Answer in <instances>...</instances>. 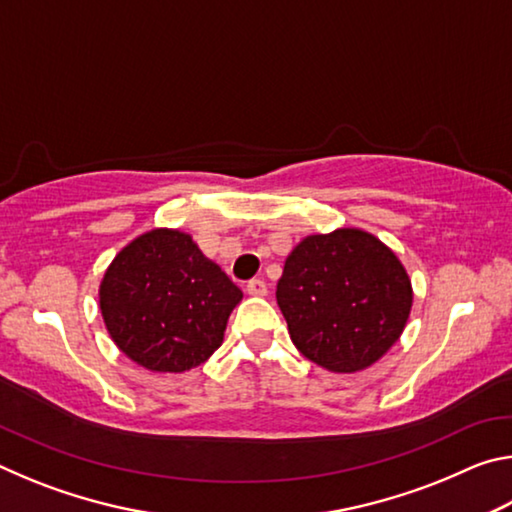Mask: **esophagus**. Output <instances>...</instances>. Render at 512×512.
<instances>
[{
	"label": "esophagus",
	"mask_w": 512,
	"mask_h": 512,
	"mask_svg": "<svg viewBox=\"0 0 512 512\" xmlns=\"http://www.w3.org/2000/svg\"><path fill=\"white\" fill-rule=\"evenodd\" d=\"M246 291L250 293V296H266L268 293V289H266V282L262 280V277H255V280H250L248 284H246Z\"/></svg>",
	"instance_id": "esophagus-1"
}]
</instances>
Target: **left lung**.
Wrapping results in <instances>:
<instances>
[{
  "label": "left lung",
  "instance_id": "8db88e82",
  "mask_svg": "<svg viewBox=\"0 0 512 512\" xmlns=\"http://www.w3.org/2000/svg\"><path fill=\"white\" fill-rule=\"evenodd\" d=\"M275 296L293 345L332 372H357L384 357L413 302L393 250L354 228L302 239Z\"/></svg>",
  "mask_w": 512,
  "mask_h": 512
}]
</instances>
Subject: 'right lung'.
<instances>
[{"instance_id":"obj_1","label":"right lung","mask_w":512,"mask_h":512,"mask_svg":"<svg viewBox=\"0 0 512 512\" xmlns=\"http://www.w3.org/2000/svg\"><path fill=\"white\" fill-rule=\"evenodd\" d=\"M239 300L241 289L192 237L167 228L131 241L112 259L99 289L112 341L155 372L201 366L223 343Z\"/></svg>"}]
</instances>
